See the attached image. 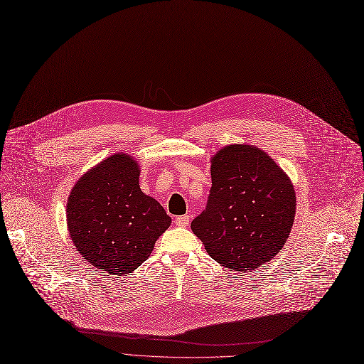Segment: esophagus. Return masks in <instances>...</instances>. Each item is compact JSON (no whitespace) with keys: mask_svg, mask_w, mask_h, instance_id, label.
I'll return each instance as SVG.
<instances>
[{"mask_svg":"<svg viewBox=\"0 0 364 364\" xmlns=\"http://www.w3.org/2000/svg\"><path fill=\"white\" fill-rule=\"evenodd\" d=\"M188 223H190L188 215H180L176 218V225H178V227H187Z\"/></svg>","mask_w":364,"mask_h":364,"instance_id":"obj_1","label":"esophagus"}]
</instances>
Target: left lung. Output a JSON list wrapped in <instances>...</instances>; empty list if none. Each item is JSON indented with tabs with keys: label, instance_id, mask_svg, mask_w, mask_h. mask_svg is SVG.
Masks as SVG:
<instances>
[{
	"label": "left lung",
	"instance_id": "obj_1",
	"mask_svg": "<svg viewBox=\"0 0 364 364\" xmlns=\"http://www.w3.org/2000/svg\"><path fill=\"white\" fill-rule=\"evenodd\" d=\"M211 178L206 209L190 224L208 255L235 272L270 262L295 220L288 174L259 147L228 144L211 158Z\"/></svg>",
	"mask_w": 364,
	"mask_h": 364
}]
</instances>
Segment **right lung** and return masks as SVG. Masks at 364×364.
I'll list each match as a JSON object with an SVG mask.
<instances>
[{
	"mask_svg": "<svg viewBox=\"0 0 364 364\" xmlns=\"http://www.w3.org/2000/svg\"><path fill=\"white\" fill-rule=\"evenodd\" d=\"M140 172L131 155L114 153L87 171L68 198V232L75 247L109 274L136 270L171 225L162 205L141 192Z\"/></svg>",
	"mask_w": 364,
	"mask_h": 364,
	"instance_id": "right-lung-1",
	"label": "right lung"
}]
</instances>
